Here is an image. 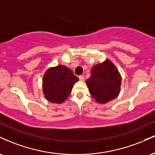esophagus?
Here are the masks:
<instances>
[{
    "instance_id": "1",
    "label": "esophagus",
    "mask_w": 155,
    "mask_h": 155,
    "mask_svg": "<svg viewBox=\"0 0 155 155\" xmlns=\"http://www.w3.org/2000/svg\"><path fill=\"white\" fill-rule=\"evenodd\" d=\"M79 79L80 81H84V77L83 76H79Z\"/></svg>"
}]
</instances>
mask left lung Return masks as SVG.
I'll use <instances>...</instances> for the list:
<instances>
[{
	"label": "left lung",
	"mask_w": 155,
	"mask_h": 155,
	"mask_svg": "<svg viewBox=\"0 0 155 155\" xmlns=\"http://www.w3.org/2000/svg\"><path fill=\"white\" fill-rule=\"evenodd\" d=\"M86 84L92 97L99 104H106L120 94L121 76L116 66L106 60L92 67Z\"/></svg>",
	"instance_id": "8db88e82"
}]
</instances>
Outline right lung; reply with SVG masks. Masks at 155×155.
<instances>
[{
	"mask_svg": "<svg viewBox=\"0 0 155 155\" xmlns=\"http://www.w3.org/2000/svg\"><path fill=\"white\" fill-rule=\"evenodd\" d=\"M78 81L79 78L64 65L50 68L43 79V92L46 99L54 104H61L68 98L74 84Z\"/></svg>",
	"mask_w": 155,
	"mask_h": 155,
	"instance_id": "add662e5",
	"label": "right lung"
}]
</instances>
